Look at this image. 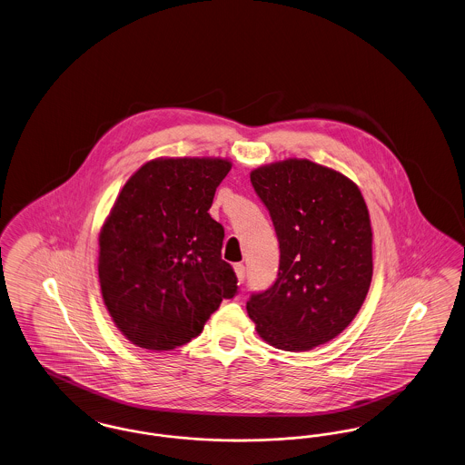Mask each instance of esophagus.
<instances>
[{
	"instance_id": "1",
	"label": "esophagus",
	"mask_w": 465,
	"mask_h": 465,
	"mask_svg": "<svg viewBox=\"0 0 465 465\" xmlns=\"http://www.w3.org/2000/svg\"><path fill=\"white\" fill-rule=\"evenodd\" d=\"M233 270H235V273H237L239 282H243V281H245V266H243L242 263H235Z\"/></svg>"
}]
</instances>
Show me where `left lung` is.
I'll list each match as a JSON object with an SVG mask.
<instances>
[{"label": "left lung", "instance_id": "obj_1", "mask_svg": "<svg viewBox=\"0 0 465 465\" xmlns=\"http://www.w3.org/2000/svg\"><path fill=\"white\" fill-rule=\"evenodd\" d=\"M275 226L281 262L273 286L251 294L247 313L266 343L302 352L343 331L373 277L371 223L349 177L305 158L251 173Z\"/></svg>", "mask_w": 465, "mask_h": 465}]
</instances>
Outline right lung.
Wrapping results in <instances>:
<instances>
[{"label": "right lung", "mask_w": 465, "mask_h": 465, "mask_svg": "<svg viewBox=\"0 0 465 465\" xmlns=\"http://www.w3.org/2000/svg\"><path fill=\"white\" fill-rule=\"evenodd\" d=\"M223 158H155L122 188L99 233V282L113 322L134 345L173 351L237 294L209 214L230 173Z\"/></svg>", "instance_id": "1"}]
</instances>
